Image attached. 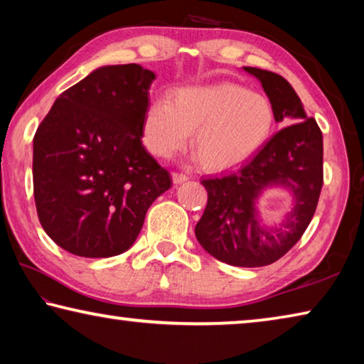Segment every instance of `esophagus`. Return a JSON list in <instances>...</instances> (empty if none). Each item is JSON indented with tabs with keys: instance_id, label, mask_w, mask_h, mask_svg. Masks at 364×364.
<instances>
[{
	"instance_id": "34e87169",
	"label": "esophagus",
	"mask_w": 364,
	"mask_h": 364,
	"mask_svg": "<svg viewBox=\"0 0 364 364\" xmlns=\"http://www.w3.org/2000/svg\"><path fill=\"white\" fill-rule=\"evenodd\" d=\"M171 176H173V183H175V184H181V183H184V181H188V180H189V176H188V175H184V173H176V171H175V173L171 175Z\"/></svg>"
}]
</instances>
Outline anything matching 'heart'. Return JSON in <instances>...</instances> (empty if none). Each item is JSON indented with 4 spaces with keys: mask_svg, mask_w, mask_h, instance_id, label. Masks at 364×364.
I'll return each instance as SVG.
<instances>
[{
    "mask_svg": "<svg viewBox=\"0 0 364 364\" xmlns=\"http://www.w3.org/2000/svg\"><path fill=\"white\" fill-rule=\"evenodd\" d=\"M274 130V109L267 97L236 83L184 86L173 100L146 109L143 143L152 156L168 159L193 146L210 170H226L258 152Z\"/></svg>",
    "mask_w": 364,
    "mask_h": 364,
    "instance_id": "heart-1",
    "label": "heart"
}]
</instances>
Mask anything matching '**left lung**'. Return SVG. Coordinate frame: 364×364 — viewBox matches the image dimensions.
I'll use <instances>...</instances> for the list:
<instances>
[{"mask_svg": "<svg viewBox=\"0 0 364 364\" xmlns=\"http://www.w3.org/2000/svg\"><path fill=\"white\" fill-rule=\"evenodd\" d=\"M244 70L262 83L274 109V120L287 127L241 168L202 178L208 200L196 225V237L217 260L257 268L286 255L315 215L323 188V133L286 78L255 67ZM268 188L293 196L291 210L279 224L268 225L257 210V202Z\"/></svg>", "mask_w": 364, "mask_h": 364, "instance_id": "obj_1", "label": "left lung"}]
</instances>
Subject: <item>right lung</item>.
Wrapping results in <instances>:
<instances>
[{
  "instance_id": "obj_1",
  "label": "right lung",
  "mask_w": 364,
  "mask_h": 364,
  "mask_svg": "<svg viewBox=\"0 0 364 364\" xmlns=\"http://www.w3.org/2000/svg\"><path fill=\"white\" fill-rule=\"evenodd\" d=\"M154 80L139 64L97 67L54 101L35 133L36 213L73 255L130 249L147 208L171 186L141 141Z\"/></svg>"
}]
</instances>
